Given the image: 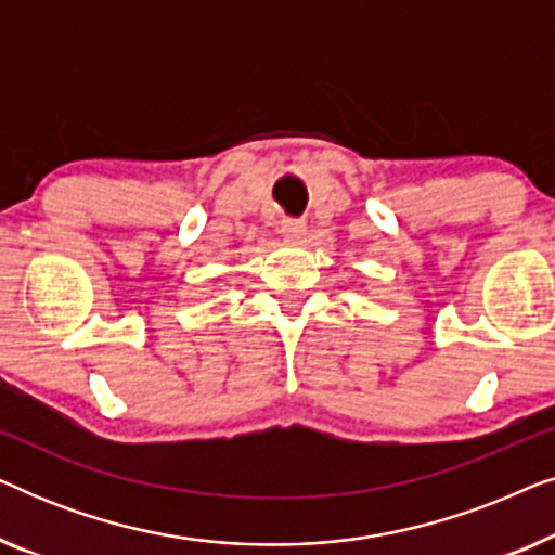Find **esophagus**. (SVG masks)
<instances>
[{
    "label": "esophagus",
    "instance_id": "1",
    "mask_svg": "<svg viewBox=\"0 0 555 555\" xmlns=\"http://www.w3.org/2000/svg\"><path fill=\"white\" fill-rule=\"evenodd\" d=\"M280 232H283V237H285V240L298 242V240L306 237V222H300V219H291V217H285L283 222H280Z\"/></svg>",
    "mask_w": 555,
    "mask_h": 555
}]
</instances>
